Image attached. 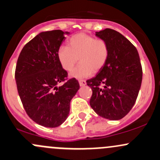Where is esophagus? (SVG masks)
Listing matches in <instances>:
<instances>
[{
	"label": "esophagus",
	"instance_id": "obj_1",
	"mask_svg": "<svg viewBox=\"0 0 160 160\" xmlns=\"http://www.w3.org/2000/svg\"><path fill=\"white\" fill-rule=\"evenodd\" d=\"M79 83H80V87H83V86L87 84V82L84 80H79Z\"/></svg>",
	"mask_w": 160,
	"mask_h": 160
}]
</instances>
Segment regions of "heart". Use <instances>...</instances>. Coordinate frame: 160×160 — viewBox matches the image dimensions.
Segmentation results:
<instances>
[{"mask_svg": "<svg viewBox=\"0 0 160 160\" xmlns=\"http://www.w3.org/2000/svg\"><path fill=\"white\" fill-rule=\"evenodd\" d=\"M110 48L106 40L97 39L86 33H78L68 40V46H61L58 51L60 65L70 71L79 59L80 64L70 73V77L80 79L100 71L106 65Z\"/></svg>", "mask_w": 160, "mask_h": 160, "instance_id": "obj_1", "label": "heart"}]
</instances>
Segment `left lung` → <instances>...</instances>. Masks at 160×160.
<instances>
[{
    "mask_svg": "<svg viewBox=\"0 0 160 160\" xmlns=\"http://www.w3.org/2000/svg\"><path fill=\"white\" fill-rule=\"evenodd\" d=\"M96 35L107 42L110 55L97 75L87 80L93 91L90 105L101 117L118 120L137 100L142 79L140 59L135 46L119 32L107 28Z\"/></svg>",
    "mask_w": 160,
    "mask_h": 160,
    "instance_id": "1",
    "label": "left lung"
}]
</instances>
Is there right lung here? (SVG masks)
I'll return each instance as SVG.
<instances>
[{"mask_svg": "<svg viewBox=\"0 0 160 160\" xmlns=\"http://www.w3.org/2000/svg\"><path fill=\"white\" fill-rule=\"evenodd\" d=\"M61 30L41 32L24 45L15 69L17 88L28 117L45 127L61 125L68 117L70 102L80 88L67 78L58 58L65 40ZM60 82H63L59 86Z\"/></svg>", "mask_w": 160, "mask_h": 160, "instance_id": "obj_1", "label": "right lung"}]
</instances>
